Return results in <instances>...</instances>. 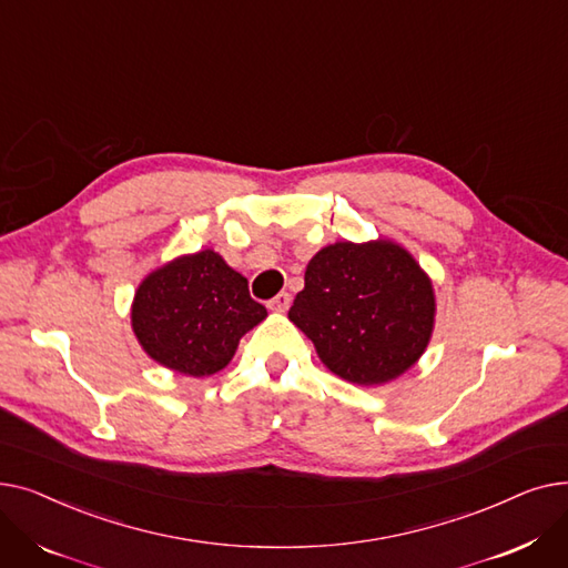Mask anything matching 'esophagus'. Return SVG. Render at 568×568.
<instances>
[{
	"label": "esophagus",
	"instance_id": "34e87169",
	"mask_svg": "<svg viewBox=\"0 0 568 568\" xmlns=\"http://www.w3.org/2000/svg\"><path fill=\"white\" fill-rule=\"evenodd\" d=\"M292 304V296L287 292H278L272 302H266V308L274 311V313H285Z\"/></svg>",
	"mask_w": 568,
	"mask_h": 568
}]
</instances>
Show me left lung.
<instances>
[{
	"label": "left lung",
	"instance_id": "8db88e82",
	"mask_svg": "<svg viewBox=\"0 0 568 568\" xmlns=\"http://www.w3.org/2000/svg\"><path fill=\"white\" fill-rule=\"evenodd\" d=\"M287 317L338 377L373 386L409 371L433 336V283L403 246L336 242L313 255Z\"/></svg>",
	"mask_w": 568,
	"mask_h": 568
}]
</instances>
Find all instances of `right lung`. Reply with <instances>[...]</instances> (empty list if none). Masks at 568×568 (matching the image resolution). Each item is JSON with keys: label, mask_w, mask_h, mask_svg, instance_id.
Listing matches in <instances>:
<instances>
[{"label": "right lung", "mask_w": 568, "mask_h": 568, "mask_svg": "<svg viewBox=\"0 0 568 568\" xmlns=\"http://www.w3.org/2000/svg\"><path fill=\"white\" fill-rule=\"evenodd\" d=\"M264 317L248 281L209 248L159 266L135 290L131 308L142 349L191 377L223 371L242 336Z\"/></svg>", "instance_id": "1"}]
</instances>
